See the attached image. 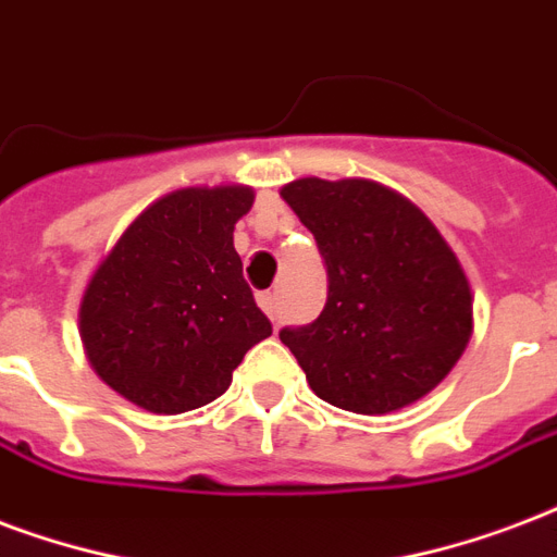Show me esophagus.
Segmentation results:
<instances>
[{
    "label": "esophagus",
    "instance_id": "esophagus-1",
    "mask_svg": "<svg viewBox=\"0 0 557 557\" xmlns=\"http://www.w3.org/2000/svg\"><path fill=\"white\" fill-rule=\"evenodd\" d=\"M257 300H260V307L269 312L271 321H277V292H260Z\"/></svg>",
    "mask_w": 557,
    "mask_h": 557
}]
</instances>
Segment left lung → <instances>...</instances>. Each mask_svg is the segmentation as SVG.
Returning a JSON list of instances; mask_svg holds the SVG:
<instances>
[{"label":"left lung","instance_id":"1","mask_svg":"<svg viewBox=\"0 0 557 557\" xmlns=\"http://www.w3.org/2000/svg\"><path fill=\"white\" fill-rule=\"evenodd\" d=\"M283 201L315 236L326 304L280 342L321 400L385 414L438 385L473 330V300L456 253L411 201L371 181L304 177Z\"/></svg>","mask_w":557,"mask_h":557}]
</instances>
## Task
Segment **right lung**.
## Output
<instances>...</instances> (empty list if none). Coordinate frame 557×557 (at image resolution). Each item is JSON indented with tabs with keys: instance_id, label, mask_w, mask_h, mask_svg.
Masks as SVG:
<instances>
[{
	"instance_id": "right-lung-1",
	"label": "right lung",
	"mask_w": 557,
	"mask_h": 557,
	"mask_svg": "<svg viewBox=\"0 0 557 557\" xmlns=\"http://www.w3.org/2000/svg\"><path fill=\"white\" fill-rule=\"evenodd\" d=\"M250 203L248 186L181 189L122 233L81 300V338L113 392L157 414L201 409L269 338L233 248Z\"/></svg>"
}]
</instances>
